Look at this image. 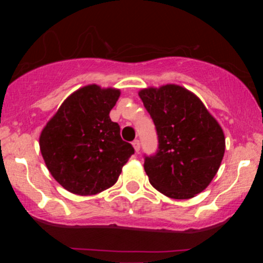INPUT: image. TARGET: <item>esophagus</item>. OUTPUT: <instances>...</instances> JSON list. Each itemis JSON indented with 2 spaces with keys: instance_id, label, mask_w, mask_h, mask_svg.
Segmentation results:
<instances>
[{
  "instance_id": "34e87169",
  "label": "esophagus",
  "mask_w": 263,
  "mask_h": 263,
  "mask_svg": "<svg viewBox=\"0 0 263 263\" xmlns=\"http://www.w3.org/2000/svg\"><path fill=\"white\" fill-rule=\"evenodd\" d=\"M133 146H134L135 152L139 153V151H140V141H139V140H134V141H133Z\"/></svg>"
}]
</instances>
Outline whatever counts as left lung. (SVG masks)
Segmentation results:
<instances>
[{
	"label": "left lung",
	"mask_w": 263,
	"mask_h": 263,
	"mask_svg": "<svg viewBox=\"0 0 263 263\" xmlns=\"http://www.w3.org/2000/svg\"><path fill=\"white\" fill-rule=\"evenodd\" d=\"M152 117L158 149L145 154L149 183L176 200L194 197L217 174L225 152V136L202 102L177 85L139 92Z\"/></svg>",
	"instance_id": "8db88e82"
}]
</instances>
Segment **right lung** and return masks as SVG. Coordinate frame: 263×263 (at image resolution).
Returning <instances> with one entry per match:
<instances>
[{
    "label": "right lung",
    "mask_w": 263,
    "mask_h": 263,
    "mask_svg": "<svg viewBox=\"0 0 263 263\" xmlns=\"http://www.w3.org/2000/svg\"><path fill=\"white\" fill-rule=\"evenodd\" d=\"M118 97V89L85 86L64 100L43 129L42 156L52 177L68 192L95 195L110 188L134 154L109 116Z\"/></svg>",
    "instance_id": "1"
}]
</instances>
